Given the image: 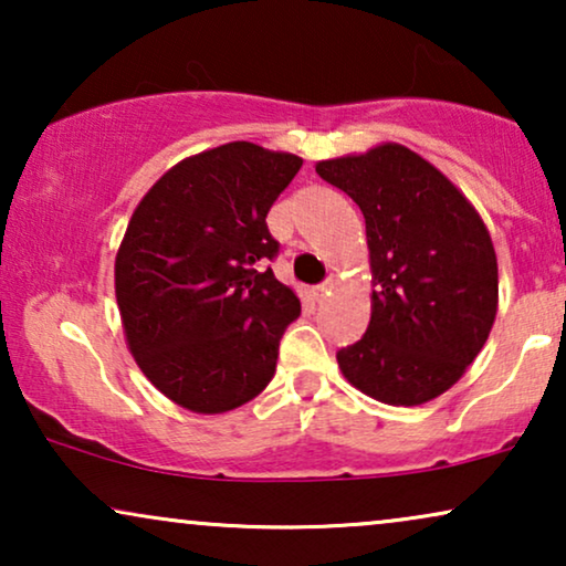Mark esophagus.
Listing matches in <instances>:
<instances>
[{
	"label": "esophagus",
	"mask_w": 566,
	"mask_h": 566,
	"mask_svg": "<svg viewBox=\"0 0 566 566\" xmlns=\"http://www.w3.org/2000/svg\"><path fill=\"white\" fill-rule=\"evenodd\" d=\"M332 289V281H324V283H319V285H314L312 289V293H314V298H322L324 293H327Z\"/></svg>",
	"instance_id": "34e87169"
}]
</instances>
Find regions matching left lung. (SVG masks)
<instances>
[{"mask_svg": "<svg viewBox=\"0 0 566 566\" xmlns=\"http://www.w3.org/2000/svg\"><path fill=\"white\" fill-rule=\"evenodd\" d=\"M316 175L366 219L370 324L339 347L347 381L394 407L436 399L482 350L497 314V258L474 206L399 144L327 159Z\"/></svg>", "mask_w": 566, "mask_h": 566, "instance_id": "left-lung-1", "label": "left lung"}]
</instances>
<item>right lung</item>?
<instances>
[{
    "mask_svg": "<svg viewBox=\"0 0 566 566\" xmlns=\"http://www.w3.org/2000/svg\"><path fill=\"white\" fill-rule=\"evenodd\" d=\"M301 169L293 154L234 142L161 175L115 258L128 347L157 389L190 412L242 407L275 376L301 301L268 262V211Z\"/></svg>",
    "mask_w": 566,
    "mask_h": 566,
    "instance_id": "right-lung-1",
    "label": "right lung"
}]
</instances>
